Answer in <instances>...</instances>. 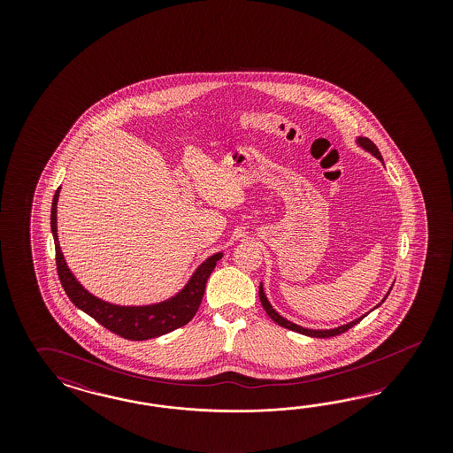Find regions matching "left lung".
Returning <instances> with one entry per match:
<instances>
[{"label":"left lung","instance_id":"left-lung-1","mask_svg":"<svg viewBox=\"0 0 453 453\" xmlns=\"http://www.w3.org/2000/svg\"><path fill=\"white\" fill-rule=\"evenodd\" d=\"M356 142L358 148H362L364 151L371 152L373 157H377L379 161H382V163H384V159H382V154H380V151L377 150V146L372 142L369 137L358 136L356 139ZM392 288H394V286H390L388 292L392 290ZM388 292L385 294V297L382 299V302L387 299ZM259 297H261L262 307H264V311L267 312V316L271 317V319L274 320L275 324H279L280 327H286V329L294 330V332L303 334V335H309V337H319V339H327V337H334V335H339V334H342V332H345V330L352 329V327H354L356 324H358V322H360L364 317H367L369 314H371V311H369V312H365L364 316L357 317V319H354L352 322H347V324L339 326V327H334V329H307V327H302V326H297V324L290 322V320H288L286 317L280 316V314L275 311L274 307H273V303H271L269 299H267L265 292H264V286H262V282L261 288H259ZM382 302H379V303H377L373 309H377V307H379ZM373 309H372V311H373Z\"/></svg>","mask_w":453,"mask_h":453}]
</instances>
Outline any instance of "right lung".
Segmentation results:
<instances>
[{
	"mask_svg": "<svg viewBox=\"0 0 453 453\" xmlns=\"http://www.w3.org/2000/svg\"><path fill=\"white\" fill-rule=\"evenodd\" d=\"M61 186L58 188L53 206H51V233L55 239L56 265L61 286L68 294L71 302L86 312L88 316L96 319L101 326L111 332L121 335L127 341H148L161 337L167 332L186 326L196 316L206 288L207 279L214 271L216 264L222 259L224 252L219 250L209 256L206 261L197 265L184 288H179L169 299L146 305H119L112 302L103 301L84 288L76 275L71 273L66 264L65 254L58 239V199Z\"/></svg>",
	"mask_w": 453,
	"mask_h": 453,
	"instance_id": "add662e5",
	"label": "right lung"
}]
</instances>
